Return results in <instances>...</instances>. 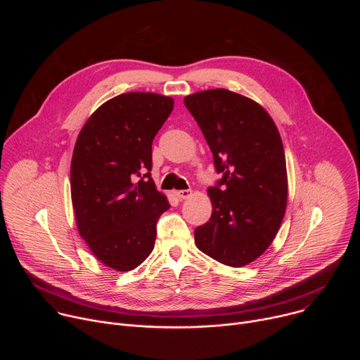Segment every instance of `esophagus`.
<instances>
[{
  "label": "esophagus",
  "mask_w": 360,
  "mask_h": 360,
  "mask_svg": "<svg viewBox=\"0 0 360 360\" xmlns=\"http://www.w3.org/2000/svg\"><path fill=\"white\" fill-rule=\"evenodd\" d=\"M175 195L179 198V199H188L192 196V191L191 189H182V191H176Z\"/></svg>",
  "instance_id": "34e87169"
}]
</instances>
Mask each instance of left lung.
<instances>
[{
	"mask_svg": "<svg viewBox=\"0 0 360 360\" xmlns=\"http://www.w3.org/2000/svg\"><path fill=\"white\" fill-rule=\"evenodd\" d=\"M184 102L222 174L208 189L212 215L195 229V243L224 265L245 266L269 248L285 215L288 176L279 131L258 102L229 89L200 91Z\"/></svg>",
	"mask_w": 360,
	"mask_h": 360,
	"instance_id": "8db88e82",
	"label": "left lung"
}]
</instances>
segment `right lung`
I'll return each mask as SVG.
<instances>
[{
  "mask_svg": "<svg viewBox=\"0 0 360 360\" xmlns=\"http://www.w3.org/2000/svg\"><path fill=\"white\" fill-rule=\"evenodd\" d=\"M174 99L127 92L102 104L82 127L71 161V198L81 238L99 262L127 272L153 249L169 210L150 178L152 141Z\"/></svg>",
  "mask_w": 360,
  "mask_h": 360,
  "instance_id": "1",
  "label": "right lung"
}]
</instances>
